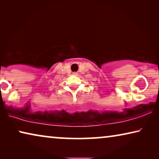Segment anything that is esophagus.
<instances>
[{
  "mask_svg": "<svg viewBox=\"0 0 159 159\" xmlns=\"http://www.w3.org/2000/svg\"><path fill=\"white\" fill-rule=\"evenodd\" d=\"M73 75L77 76V75H78V73H77V72H73Z\"/></svg>",
  "mask_w": 159,
  "mask_h": 159,
  "instance_id": "1",
  "label": "esophagus"
}]
</instances>
